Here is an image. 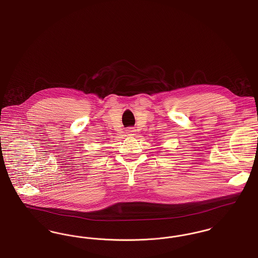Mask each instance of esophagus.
<instances>
[{
  "label": "esophagus",
  "mask_w": 258,
  "mask_h": 258,
  "mask_svg": "<svg viewBox=\"0 0 258 258\" xmlns=\"http://www.w3.org/2000/svg\"><path fill=\"white\" fill-rule=\"evenodd\" d=\"M136 133H137V131H136L134 127H128V128L125 130V134H126L127 136H130V137L135 136Z\"/></svg>",
  "instance_id": "34e87169"
}]
</instances>
